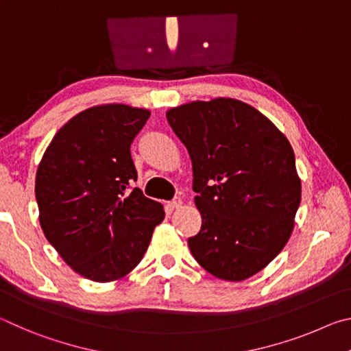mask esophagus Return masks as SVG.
I'll return each mask as SVG.
<instances>
[{
	"label": "esophagus",
	"mask_w": 351,
	"mask_h": 351,
	"mask_svg": "<svg viewBox=\"0 0 351 351\" xmlns=\"http://www.w3.org/2000/svg\"><path fill=\"white\" fill-rule=\"evenodd\" d=\"M169 206L171 207V209H180V207L182 206V199H181V198H175V199H171L170 203H169Z\"/></svg>",
	"instance_id": "1"
}]
</instances>
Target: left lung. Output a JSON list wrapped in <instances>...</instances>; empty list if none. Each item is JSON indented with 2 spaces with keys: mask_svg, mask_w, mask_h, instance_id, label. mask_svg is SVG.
Segmentation results:
<instances>
[{
  "mask_svg": "<svg viewBox=\"0 0 351 351\" xmlns=\"http://www.w3.org/2000/svg\"><path fill=\"white\" fill-rule=\"evenodd\" d=\"M192 159L201 230L190 252L212 276L241 282L287 245L300 204L293 147L268 117L241 100L218 97L167 111Z\"/></svg>",
  "mask_w": 351,
  "mask_h": 351,
  "instance_id": "left-lung-1",
  "label": "left lung"
}]
</instances>
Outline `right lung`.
<instances>
[{
  "mask_svg": "<svg viewBox=\"0 0 351 351\" xmlns=\"http://www.w3.org/2000/svg\"><path fill=\"white\" fill-rule=\"evenodd\" d=\"M150 111L123 104L91 106L58 130L41 158L35 198L45 237L93 282L125 277L144 257L162 204L132 189L130 147Z\"/></svg>",
  "mask_w": 351,
  "mask_h": 351,
  "instance_id": "1",
  "label": "right lung"
}]
</instances>
